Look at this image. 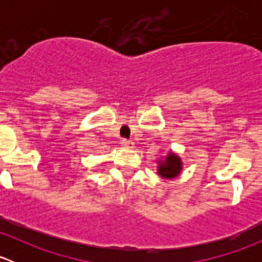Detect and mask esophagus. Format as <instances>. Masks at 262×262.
<instances>
[{
    "label": "esophagus",
    "instance_id": "obj_1",
    "mask_svg": "<svg viewBox=\"0 0 262 262\" xmlns=\"http://www.w3.org/2000/svg\"><path fill=\"white\" fill-rule=\"evenodd\" d=\"M121 146L125 148H133L134 143L132 141H128V139H123V141H121Z\"/></svg>",
    "mask_w": 262,
    "mask_h": 262
}]
</instances>
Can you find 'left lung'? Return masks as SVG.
Segmentation results:
<instances>
[{"mask_svg":"<svg viewBox=\"0 0 262 262\" xmlns=\"http://www.w3.org/2000/svg\"><path fill=\"white\" fill-rule=\"evenodd\" d=\"M160 165H158V175L162 176L163 179H175L180 175L182 170V162L181 158L179 157L175 153L170 152L165 157V160L160 161Z\"/></svg>","mask_w":262,"mask_h":262,"instance_id":"8db88e82","label":"left lung"}]
</instances>
